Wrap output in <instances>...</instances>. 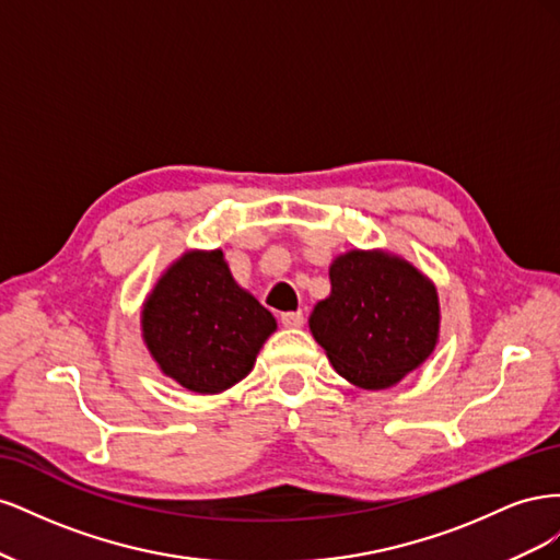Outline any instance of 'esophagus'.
<instances>
[{
	"instance_id": "obj_1",
	"label": "esophagus",
	"mask_w": 560,
	"mask_h": 560,
	"mask_svg": "<svg viewBox=\"0 0 560 560\" xmlns=\"http://www.w3.org/2000/svg\"><path fill=\"white\" fill-rule=\"evenodd\" d=\"M280 322H282V327H287V329H296V327L303 325V313L301 311H296V313H282Z\"/></svg>"
}]
</instances>
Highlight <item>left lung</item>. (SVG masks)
<instances>
[{
	"mask_svg": "<svg viewBox=\"0 0 560 560\" xmlns=\"http://www.w3.org/2000/svg\"><path fill=\"white\" fill-rule=\"evenodd\" d=\"M331 294L311 313V331L331 366L364 389L397 385L439 338L436 287L383 249H352L329 268Z\"/></svg>",
	"mask_w": 560,
	"mask_h": 560,
	"instance_id": "1",
	"label": "left lung"
}]
</instances>
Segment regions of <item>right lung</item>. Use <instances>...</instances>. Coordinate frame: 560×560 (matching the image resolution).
I'll return each mask as SVG.
<instances>
[{"label": "right lung", "instance_id": "right-lung-1", "mask_svg": "<svg viewBox=\"0 0 560 560\" xmlns=\"http://www.w3.org/2000/svg\"><path fill=\"white\" fill-rule=\"evenodd\" d=\"M276 317L233 280L222 249L184 252L142 306V338L165 376L198 395L243 381Z\"/></svg>", "mask_w": 560, "mask_h": 560}]
</instances>
